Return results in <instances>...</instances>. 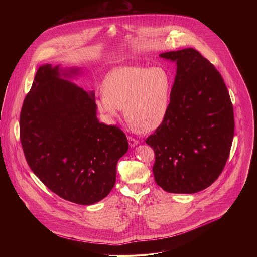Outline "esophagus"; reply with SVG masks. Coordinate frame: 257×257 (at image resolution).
Here are the masks:
<instances>
[{
	"instance_id": "esophagus-1",
	"label": "esophagus",
	"mask_w": 257,
	"mask_h": 257,
	"mask_svg": "<svg viewBox=\"0 0 257 257\" xmlns=\"http://www.w3.org/2000/svg\"><path fill=\"white\" fill-rule=\"evenodd\" d=\"M127 139H128V142H129V146L131 147H134L135 146H137V145L139 144V141H138V140H136V139L133 138V137L128 136V137H127Z\"/></svg>"
}]
</instances>
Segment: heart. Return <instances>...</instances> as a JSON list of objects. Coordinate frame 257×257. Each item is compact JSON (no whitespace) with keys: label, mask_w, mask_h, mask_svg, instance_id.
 <instances>
[{"label":"heart","mask_w":257,"mask_h":257,"mask_svg":"<svg viewBox=\"0 0 257 257\" xmlns=\"http://www.w3.org/2000/svg\"><path fill=\"white\" fill-rule=\"evenodd\" d=\"M171 90L170 73L161 66H125L111 71L96 106L108 119L121 109L129 124L139 132L154 131L165 120Z\"/></svg>","instance_id":"b5f03b06"}]
</instances>
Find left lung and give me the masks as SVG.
Returning <instances> with one entry per match:
<instances>
[{
    "label": "left lung",
    "mask_w": 257,
    "mask_h": 257,
    "mask_svg": "<svg viewBox=\"0 0 257 257\" xmlns=\"http://www.w3.org/2000/svg\"><path fill=\"white\" fill-rule=\"evenodd\" d=\"M176 61L165 120L147 140L155 153L152 171L168 193L195 194L220 176L234 136L231 99L220 72L193 48L160 55Z\"/></svg>",
    "instance_id": "obj_1"
}]
</instances>
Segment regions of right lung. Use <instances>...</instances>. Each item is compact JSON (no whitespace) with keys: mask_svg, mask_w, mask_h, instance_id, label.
<instances>
[{"mask_svg":"<svg viewBox=\"0 0 257 257\" xmlns=\"http://www.w3.org/2000/svg\"><path fill=\"white\" fill-rule=\"evenodd\" d=\"M60 65H41L20 113V142L31 170L61 198L81 205L110 194L117 161L128 150L122 130L99 122L94 92L62 79Z\"/></svg>","mask_w":257,"mask_h":257,"instance_id":"obj_1","label":"right lung"}]
</instances>
